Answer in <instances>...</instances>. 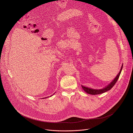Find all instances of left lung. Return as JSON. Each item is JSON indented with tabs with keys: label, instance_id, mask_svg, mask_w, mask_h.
I'll return each instance as SVG.
<instances>
[{
	"label": "left lung",
	"instance_id": "left-lung-1",
	"mask_svg": "<svg viewBox=\"0 0 133 133\" xmlns=\"http://www.w3.org/2000/svg\"><path fill=\"white\" fill-rule=\"evenodd\" d=\"M123 67V65H122L121 70L119 72V73H118V74L117 75V76L115 77V78L114 79V80L110 84H109L108 86H107L105 88L102 89H100V90H94V89H90V88H88L85 87H83L82 85H81L82 88L83 89V90L87 93L88 94H91V95H98V94H102L103 93H105L109 90H110L113 87L114 85L115 84V83H116V82L117 81L119 76L120 75V73L122 71V69Z\"/></svg>",
	"mask_w": 133,
	"mask_h": 133
}]
</instances>
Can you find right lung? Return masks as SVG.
<instances>
[{
  "label": "right lung",
  "mask_w": 133,
  "mask_h": 133,
  "mask_svg": "<svg viewBox=\"0 0 133 133\" xmlns=\"http://www.w3.org/2000/svg\"><path fill=\"white\" fill-rule=\"evenodd\" d=\"M47 97V98H48V97ZM45 98H46V97H45Z\"/></svg>",
  "instance_id": "1"
}]
</instances>
